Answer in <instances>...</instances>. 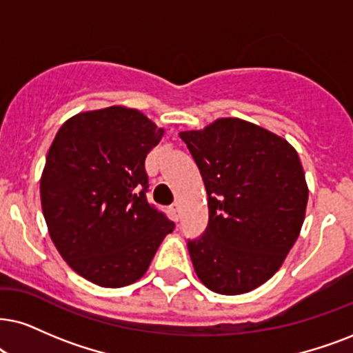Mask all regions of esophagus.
<instances>
[{"mask_svg":"<svg viewBox=\"0 0 353 353\" xmlns=\"http://www.w3.org/2000/svg\"><path fill=\"white\" fill-rule=\"evenodd\" d=\"M169 212H171V215H172V220H174V221L179 220V205H177V203H172L171 207H169Z\"/></svg>","mask_w":353,"mask_h":353,"instance_id":"1","label":"esophagus"}]
</instances>
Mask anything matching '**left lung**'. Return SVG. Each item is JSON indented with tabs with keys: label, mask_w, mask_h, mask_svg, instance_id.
I'll return each mask as SVG.
<instances>
[{
	"label": "left lung",
	"mask_w": 353,
	"mask_h": 353,
	"mask_svg": "<svg viewBox=\"0 0 353 353\" xmlns=\"http://www.w3.org/2000/svg\"><path fill=\"white\" fill-rule=\"evenodd\" d=\"M208 195V225L187 241L195 274L221 295H241L280 269L300 234L307 187L292 145L241 119L181 132Z\"/></svg>",
	"instance_id": "obj_1"
}]
</instances>
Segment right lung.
<instances>
[{"mask_svg":"<svg viewBox=\"0 0 353 353\" xmlns=\"http://www.w3.org/2000/svg\"><path fill=\"white\" fill-rule=\"evenodd\" d=\"M164 130L135 109L74 115L48 150L40 199L48 233L89 282L120 288L145 275L174 223L146 199V156Z\"/></svg>","mask_w":353,"mask_h":353,"instance_id":"obj_1","label":"right lung"}]
</instances>
